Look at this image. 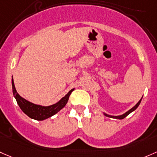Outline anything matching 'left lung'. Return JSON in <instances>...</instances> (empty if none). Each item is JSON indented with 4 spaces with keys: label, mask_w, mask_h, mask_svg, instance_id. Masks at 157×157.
Instances as JSON below:
<instances>
[{
    "label": "left lung",
    "mask_w": 157,
    "mask_h": 157,
    "mask_svg": "<svg viewBox=\"0 0 157 157\" xmlns=\"http://www.w3.org/2000/svg\"><path fill=\"white\" fill-rule=\"evenodd\" d=\"M141 99L139 101H138V103H137L136 105H135V106L133 107L132 108H131V109H130L129 110H128V111H127L126 113H124V114H123V115H120V116H110V115H108V114H106V113H105V116H107V117H112V118H116V119H119V120H122V119L125 118V117H126L128 116V115L130 113H132V111H134V110H135V109H136L137 108H138V105H140V103H141Z\"/></svg>",
    "instance_id": "8db88e82"
}]
</instances>
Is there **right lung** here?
Instances as JSON below:
<instances>
[{
    "mask_svg": "<svg viewBox=\"0 0 157 157\" xmlns=\"http://www.w3.org/2000/svg\"><path fill=\"white\" fill-rule=\"evenodd\" d=\"M12 86H13V95H14L15 98H16L17 104L19 105V108L21 110L24 112L25 114H27L29 117L34 119V120H44L50 117L53 116L54 114L58 113L61 109H62L67 104V101H68L69 96L73 92V90H70V92L65 95V97L62 98L59 102H57L55 105H50V106L44 107L40 106V105H34V104L31 103L29 101L25 100L21 97L20 95L18 94L16 92V88L14 86V82L12 79Z\"/></svg>",
    "mask_w": 157,
    "mask_h": 157,
    "instance_id": "right-lung-1",
    "label": "right lung"
}]
</instances>
